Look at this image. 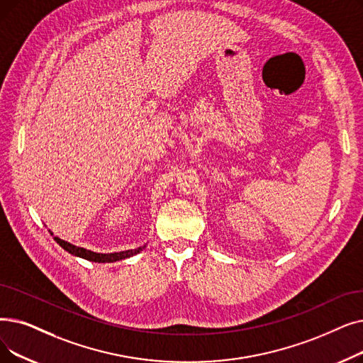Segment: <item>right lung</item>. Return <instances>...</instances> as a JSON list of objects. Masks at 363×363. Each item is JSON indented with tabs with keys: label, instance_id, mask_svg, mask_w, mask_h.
<instances>
[{
	"label": "right lung",
	"instance_id": "obj_1",
	"mask_svg": "<svg viewBox=\"0 0 363 363\" xmlns=\"http://www.w3.org/2000/svg\"><path fill=\"white\" fill-rule=\"evenodd\" d=\"M50 234L53 235V239L56 240V243H59V246H62L67 252H69L71 255L80 257L83 259L91 261V262H116V261H121V259H125V258H130L133 255H138L139 252H143L147 247V245H144V246H139L136 249L113 252V254H101V252H93V250H89V249H84V247H80V246H75V245H72V243H69L67 240H62L60 238H57V235H55L52 231H50Z\"/></svg>",
	"mask_w": 363,
	"mask_h": 363
}]
</instances>
